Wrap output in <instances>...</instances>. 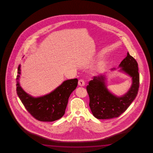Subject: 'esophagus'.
I'll list each match as a JSON object with an SVG mask.
<instances>
[{
  "label": "esophagus",
  "instance_id": "1",
  "mask_svg": "<svg viewBox=\"0 0 153 153\" xmlns=\"http://www.w3.org/2000/svg\"><path fill=\"white\" fill-rule=\"evenodd\" d=\"M78 85L80 86H83L85 85V82L83 79H80L78 82Z\"/></svg>",
  "mask_w": 153,
  "mask_h": 153
}]
</instances>
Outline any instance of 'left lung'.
<instances>
[{
	"label": "left lung",
	"mask_w": 153,
	"mask_h": 153,
	"mask_svg": "<svg viewBox=\"0 0 153 153\" xmlns=\"http://www.w3.org/2000/svg\"><path fill=\"white\" fill-rule=\"evenodd\" d=\"M119 67L132 77L133 81L130 90L124 96L117 97L109 92L102 75L94 76L86 87L91 111L97 119H111L119 117L127 110L137 95L140 80L137 62L128 52Z\"/></svg>",
	"instance_id": "1"
}]
</instances>
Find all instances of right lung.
I'll use <instances>...</instances> for the list:
<instances>
[{
    "instance_id": "1",
    "label": "right lung",
    "mask_w": 153,
    "mask_h": 153,
    "mask_svg": "<svg viewBox=\"0 0 153 153\" xmlns=\"http://www.w3.org/2000/svg\"><path fill=\"white\" fill-rule=\"evenodd\" d=\"M20 65L16 76V92L19 99L34 118L41 122H53L62 118L71 94L78 85L77 79L65 81L51 93L37 98L29 95L22 89L19 83Z\"/></svg>"
}]
</instances>
